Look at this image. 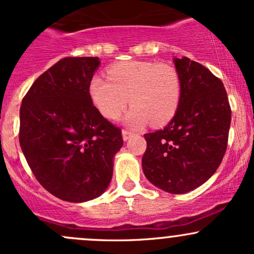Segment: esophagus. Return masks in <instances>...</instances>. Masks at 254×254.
Returning a JSON list of instances; mask_svg holds the SVG:
<instances>
[{
  "label": "esophagus",
  "mask_w": 254,
  "mask_h": 254,
  "mask_svg": "<svg viewBox=\"0 0 254 254\" xmlns=\"http://www.w3.org/2000/svg\"><path fill=\"white\" fill-rule=\"evenodd\" d=\"M122 135H123V140L127 141V140H129V138L132 137L133 132L129 131V130H127V129H124V130H123V131H122Z\"/></svg>",
  "instance_id": "34e87169"
}]
</instances>
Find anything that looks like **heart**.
Returning <instances> with one entry per match:
<instances>
[{
  "instance_id": "obj_1",
  "label": "heart",
  "mask_w": 254,
  "mask_h": 254,
  "mask_svg": "<svg viewBox=\"0 0 254 254\" xmlns=\"http://www.w3.org/2000/svg\"><path fill=\"white\" fill-rule=\"evenodd\" d=\"M108 79L94 77L89 93L94 105L107 119H117L127 104L129 127H142L149 122L163 125L177 112L181 101V77L170 64L131 60L116 64L107 71Z\"/></svg>"
}]
</instances>
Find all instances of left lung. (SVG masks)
I'll return each instance as SVG.
<instances>
[{
  "mask_svg": "<svg viewBox=\"0 0 254 254\" xmlns=\"http://www.w3.org/2000/svg\"><path fill=\"white\" fill-rule=\"evenodd\" d=\"M181 77V101L174 118L144 135V176L171 194L204 185L221 165L227 150L231 110L222 80L201 64L174 58Z\"/></svg>",
  "mask_w": 254,
  "mask_h": 254,
  "instance_id": "left-lung-1",
  "label": "left lung"
}]
</instances>
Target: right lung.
I'll list each match as a JSON object with an SVG mask.
<instances>
[{
	"mask_svg": "<svg viewBox=\"0 0 254 254\" xmlns=\"http://www.w3.org/2000/svg\"><path fill=\"white\" fill-rule=\"evenodd\" d=\"M99 58H65L41 74L20 107L19 142L44 189L64 201L100 196L112 180L122 130L93 105Z\"/></svg>",
	"mask_w": 254,
	"mask_h": 254,
	"instance_id": "obj_1",
	"label": "right lung"
}]
</instances>
